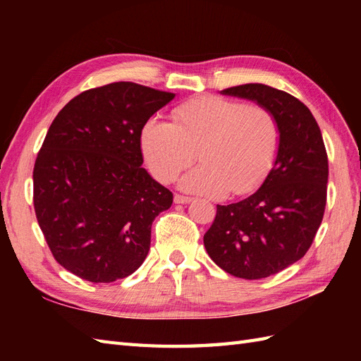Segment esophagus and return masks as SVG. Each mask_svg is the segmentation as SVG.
<instances>
[{
	"label": "esophagus",
	"instance_id": "esophagus-1",
	"mask_svg": "<svg viewBox=\"0 0 361 361\" xmlns=\"http://www.w3.org/2000/svg\"><path fill=\"white\" fill-rule=\"evenodd\" d=\"M173 202H175L176 204H186V203L192 202V198H190V197H185V195H180V194H175V195H173Z\"/></svg>",
	"mask_w": 361,
	"mask_h": 361
}]
</instances>
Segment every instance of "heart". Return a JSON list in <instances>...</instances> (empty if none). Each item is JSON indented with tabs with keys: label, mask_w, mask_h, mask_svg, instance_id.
Segmentation results:
<instances>
[{
	"label": "heart",
	"mask_w": 361,
	"mask_h": 361,
	"mask_svg": "<svg viewBox=\"0 0 361 361\" xmlns=\"http://www.w3.org/2000/svg\"><path fill=\"white\" fill-rule=\"evenodd\" d=\"M172 116V124L150 118L141 130L142 155L158 181H173L197 153L202 164L180 181L181 189L192 194L245 195L270 173L281 130L265 106L200 96L176 106Z\"/></svg>",
	"instance_id": "heart-1"
}]
</instances>
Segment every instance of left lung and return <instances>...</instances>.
<instances>
[{
	"instance_id": "8db88e82",
	"label": "left lung",
	"mask_w": 361,
	"mask_h": 361,
	"mask_svg": "<svg viewBox=\"0 0 361 361\" xmlns=\"http://www.w3.org/2000/svg\"><path fill=\"white\" fill-rule=\"evenodd\" d=\"M221 94L250 99L278 119L281 140L274 166L255 194L217 204L203 242L221 270L262 279L301 259L323 221L329 163L323 135L310 110L286 91L245 83Z\"/></svg>"
}]
</instances>
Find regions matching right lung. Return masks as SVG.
<instances>
[{"label":"right lung","instance_id":"right-lung-1","mask_svg":"<svg viewBox=\"0 0 361 361\" xmlns=\"http://www.w3.org/2000/svg\"><path fill=\"white\" fill-rule=\"evenodd\" d=\"M175 97L114 82L71 99L34 166V208L54 259L90 282L127 278L150 250L173 195L142 167L141 130Z\"/></svg>","mask_w":361,"mask_h":361}]
</instances>
